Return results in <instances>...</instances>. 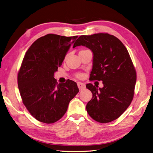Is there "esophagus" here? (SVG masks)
<instances>
[{
  "mask_svg": "<svg viewBox=\"0 0 153 153\" xmlns=\"http://www.w3.org/2000/svg\"><path fill=\"white\" fill-rule=\"evenodd\" d=\"M77 85H78V88H79L80 90L84 89H85V85L84 84H83V83H81V82H78Z\"/></svg>",
  "mask_w": 153,
  "mask_h": 153,
  "instance_id": "1",
  "label": "esophagus"
}]
</instances>
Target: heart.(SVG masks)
I'll use <instances>...</instances> for the list:
<instances>
[{"instance_id": "b5f03b06", "label": "heart", "mask_w": 153, "mask_h": 153, "mask_svg": "<svg viewBox=\"0 0 153 153\" xmlns=\"http://www.w3.org/2000/svg\"><path fill=\"white\" fill-rule=\"evenodd\" d=\"M82 51H84V50H82ZM80 52H81V51H80ZM77 77H78V78H82V75H81V74H78V75H77Z\"/></svg>"}]
</instances>
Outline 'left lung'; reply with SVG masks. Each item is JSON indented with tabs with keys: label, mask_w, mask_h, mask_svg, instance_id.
I'll list each match as a JSON object with an SVG mask.
<instances>
[{
	"label": "left lung",
	"mask_w": 153,
	"mask_h": 153,
	"mask_svg": "<svg viewBox=\"0 0 153 153\" xmlns=\"http://www.w3.org/2000/svg\"><path fill=\"white\" fill-rule=\"evenodd\" d=\"M81 45L93 53L90 80H101L103 84L102 88L86 85L92 94L87 112L97 122L113 121L124 113L133 98L137 74L130 56L121 41L107 33L80 36L73 48Z\"/></svg>",
	"instance_id": "1"
}]
</instances>
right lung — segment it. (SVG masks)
<instances>
[{
	"mask_svg": "<svg viewBox=\"0 0 153 153\" xmlns=\"http://www.w3.org/2000/svg\"><path fill=\"white\" fill-rule=\"evenodd\" d=\"M78 36L48 34L35 41L27 51L18 74V85L24 104L38 121H57L79 92L76 82L57 84L54 73Z\"/></svg>",
	"mask_w": 153,
	"mask_h": 153,
	"instance_id": "right-lung-1",
	"label": "right lung"
}]
</instances>
